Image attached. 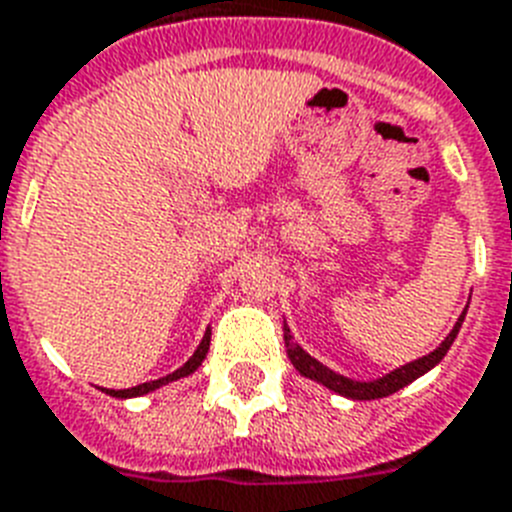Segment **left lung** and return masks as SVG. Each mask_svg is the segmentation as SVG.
<instances>
[{"label":"left lung","mask_w":512,"mask_h":512,"mask_svg":"<svg viewBox=\"0 0 512 512\" xmlns=\"http://www.w3.org/2000/svg\"><path fill=\"white\" fill-rule=\"evenodd\" d=\"M463 317H466V312L458 317V322H455V328L448 333V338H445V341H442L440 346L432 351V354L422 356V359H416V362L403 364V367L393 369L390 375L380 377V380H372V382L349 380V377L338 375V372L328 369L325 364H320L315 356H309L307 351L299 346V343H294V336H291V330L286 328V325H283V343H286V354H289L291 364L299 369V375L320 382V385H325V388L333 390V393L346 395V398H354V401H375V398H385V395H393L395 390L406 388V385H409V382H414L416 377H422L424 372H429V369L435 367V364H440L442 356L448 354V349L453 346L455 336H458V330H461Z\"/></svg>","instance_id":"8db88e82"}]
</instances>
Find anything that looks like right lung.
I'll return each mask as SVG.
<instances>
[{"label": "right lung", "instance_id": "add662e5", "mask_svg": "<svg viewBox=\"0 0 512 512\" xmlns=\"http://www.w3.org/2000/svg\"><path fill=\"white\" fill-rule=\"evenodd\" d=\"M208 349H210V328L205 330L203 341H200V346H197L195 354L190 356V362L184 364V367H179L176 372H171V375L161 377V380H150V382H143V385H135V388H127V390H106L109 395H114V398H135V395H145L150 393V390L161 388V385H169V382L179 380V377H187L192 375L200 364H203V359L208 356Z\"/></svg>", "mask_w": 512, "mask_h": 512}]
</instances>
